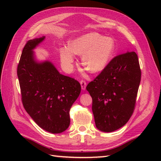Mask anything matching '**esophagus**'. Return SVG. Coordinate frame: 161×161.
I'll return each mask as SVG.
<instances>
[{"mask_svg":"<svg viewBox=\"0 0 161 161\" xmlns=\"http://www.w3.org/2000/svg\"><path fill=\"white\" fill-rule=\"evenodd\" d=\"M80 84H81V89L82 90H85L86 89V81H84V80H81L80 81Z\"/></svg>","mask_w":161,"mask_h":161,"instance_id":"1","label":"esophagus"}]
</instances>
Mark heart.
<instances>
[{"instance_id":"b5f03b06","label":"heart","mask_w":161,"mask_h":161,"mask_svg":"<svg viewBox=\"0 0 161 161\" xmlns=\"http://www.w3.org/2000/svg\"><path fill=\"white\" fill-rule=\"evenodd\" d=\"M115 52L114 41L97 32L87 33L71 40L68 47L59 50L61 63L69 70L74 61V54L81 55L85 69L98 73L104 69Z\"/></svg>"}]
</instances>
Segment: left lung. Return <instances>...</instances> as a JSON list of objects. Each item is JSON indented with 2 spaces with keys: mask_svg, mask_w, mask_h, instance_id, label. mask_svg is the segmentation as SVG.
I'll return each mask as SVG.
<instances>
[{
  "mask_svg": "<svg viewBox=\"0 0 161 161\" xmlns=\"http://www.w3.org/2000/svg\"><path fill=\"white\" fill-rule=\"evenodd\" d=\"M141 79L137 54L127 52L115 57L87 85L97 129L112 132L129 121L135 108Z\"/></svg>",
  "mask_w": 161,
  "mask_h": 161,
  "instance_id": "left-lung-1",
  "label": "left lung"
}]
</instances>
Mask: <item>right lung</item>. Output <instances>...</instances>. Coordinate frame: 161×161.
<instances>
[{
  "mask_svg": "<svg viewBox=\"0 0 161 161\" xmlns=\"http://www.w3.org/2000/svg\"><path fill=\"white\" fill-rule=\"evenodd\" d=\"M45 36L28 41L17 68L22 102L27 113L41 128L52 133L66 131L69 111L81 92L75 79L61 75L49 61L39 62L33 50Z\"/></svg>",
  "mask_w": 161,
  "mask_h": 161,
  "instance_id": "1",
  "label": "right lung"
}]
</instances>
